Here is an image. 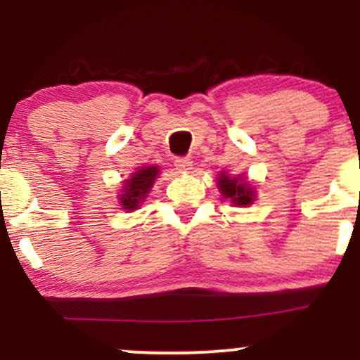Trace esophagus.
Returning a JSON list of instances; mask_svg holds the SVG:
<instances>
[{"label": "esophagus", "instance_id": "esophagus-1", "mask_svg": "<svg viewBox=\"0 0 360 360\" xmlns=\"http://www.w3.org/2000/svg\"><path fill=\"white\" fill-rule=\"evenodd\" d=\"M174 166L179 172H188L189 169H191L193 162H191V159H186V157H177V159L174 160Z\"/></svg>", "mask_w": 360, "mask_h": 360}]
</instances>
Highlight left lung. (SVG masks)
Wrapping results in <instances>:
<instances>
[{
  "mask_svg": "<svg viewBox=\"0 0 360 360\" xmlns=\"http://www.w3.org/2000/svg\"><path fill=\"white\" fill-rule=\"evenodd\" d=\"M218 189L223 198L230 200L235 206H247L254 201L255 193L245 177H230L225 172H220L218 177Z\"/></svg>",
  "mask_w": 360,
  "mask_h": 360,
  "instance_id": "1",
  "label": "left lung"
}]
</instances>
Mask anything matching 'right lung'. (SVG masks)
Returning <instances> with one entry per match:
<instances>
[{
  "label": "right lung",
  "mask_w": 360,
  "mask_h": 360,
  "mask_svg": "<svg viewBox=\"0 0 360 360\" xmlns=\"http://www.w3.org/2000/svg\"><path fill=\"white\" fill-rule=\"evenodd\" d=\"M157 174H159V167L157 166L142 167L137 172H131L130 179L125 181L122 194H120V205L123 206V210L134 212L142 205V201L146 200L148 191H150L152 184H154Z\"/></svg>",
  "instance_id": "add662e5"
}]
</instances>
